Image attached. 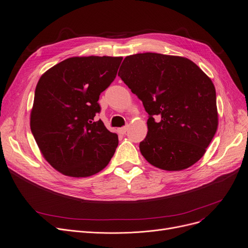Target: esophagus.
<instances>
[{
	"instance_id": "esophagus-1",
	"label": "esophagus",
	"mask_w": 248,
	"mask_h": 248,
	"mask_svg": "<svg viewBox=\"0 0 248 248\" xmlns=\"http://www.w3.org/2000/svg\"><path fill=\"white\" fill-rule=\"evenodd\" d=\"M127 128H128V126L125 125V126H123V127L119 128V129H117V131H119V133H120L121 135H124V134L127 132Z\"/></svg>"
}]
</instances>
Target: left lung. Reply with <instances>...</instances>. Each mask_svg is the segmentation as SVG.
<instances>
[{
	"mask_svg": "<svg viewBox=\"0 0 248 248\" xmlns=\"http://www.w3.org/2000/svg\"><path fill=\"white\" fill-rule=\"evenodd\" d=\"M119 76L149 114L148 134L140 142L145 159L166 171L198 162L218 125L210 78L187 58L150 52L126 56Z\"/></svg>",
	"mask_w": 248,
	"mask_h": 248,
	"instance_id": "left-lung-1",
	"label": "left lung"
}]
</instances>
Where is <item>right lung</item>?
I'll return each instance as SVG.
<instances>
[{"mask_svg": "<svg viewBox=\"0 0 248 248\" xmlns=\"http://www.w3.org/2000/svg\"><path fill=\"white\" fill-rule=\"evenodd\" d=\"M123 57L63 60L39 79L30 126L46 161L63 175L88 177L106 168L119 145L95 114L99 95L117 73Z\"/></svg>", "mask_w": 248, "mask_h": 248, "instance_id": "add662e5", "label": "right lung"}]
</instances>
